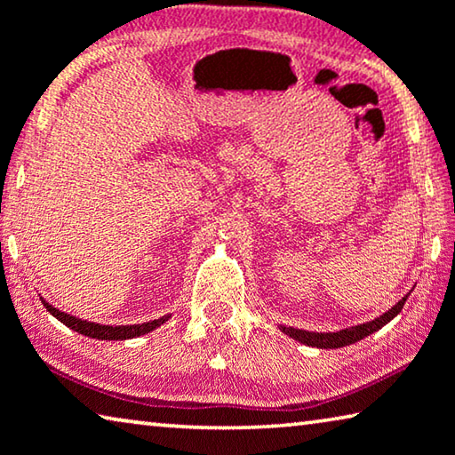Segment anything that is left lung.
Wrapping results in <instances>:
<instances>
[{
	"label": "left lung",
	"instance_id": "1",
	"mask_svg": "<svg viewBox=\"0 0 455 455\" xmlns=\"http://www.w3.org/2000/svg\"><path fill=\"white\" fill-rule=\"evenodd\" d=\"M409 295H405L399 304L393 306L388 309L387 314L380 315V318L372 320V322H366V323H360V326H352V328H346L340 331H331V334H322V331H306V330H295V328H281L285 331L287 336H291L293 340H298L301 344H307V346H314V348H342V346H348V344H355L358 340H363L364 336L372 334V331H377L385 326V323L391 322L396 314L401 312L403 306H405Z\"/></svg>",
	"mask_w": 455,
	"mask_h": 455
}]
</instances>
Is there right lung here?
<instances>
[{
    "label": "right lung",
    "mask_w": 455,
    "mask_h": 455,
    "mask_svg": "<svg viewBox=\"0 0 455 455\" xmlns=\"http://www.w3.org/2000/svg\"><path fill=\"white\" fill-rule=\"evenodd\" d=\"M42 304H44L48 312L52 314L56 320H60L64 326H68L70 330H75L83 336L97 338V340H129V338H137L141 334H148V331L156 330L157 326H162V323L168 320V315H162L160 320L146 322V323H133V326H103V323L86 322V320H81V318H75V315H70L67 312H60V309H56L50 304H46L44 299H42Z\"/></svg>",
    "instance_id": "add662e5"
}]
</instances>
